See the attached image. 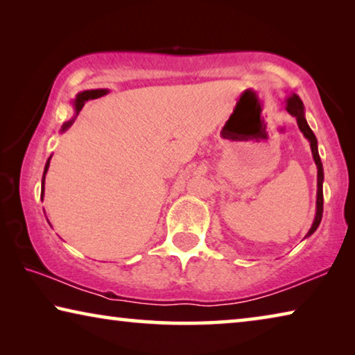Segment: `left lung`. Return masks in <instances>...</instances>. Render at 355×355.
Here are the masks:
<instances>
[{"label": "left lung", "instance_id": "left-lung-1", "mask_svg": "<svg viewBox=\"0 0 355 355\" xmlns=\"http://www.w3.org/2000/svg\"><path fill=\"white\" fill-rule=\"evenodd\" d=\"M285 110L291 114L293 117H296L297 120V125L300 131H302L304 136L307 137L310 141V147H311V153H313V159L316 163L318 167V197H316V216H315V220H313V225L307 233V236H310L311 233H313L318 225H320L321 218H322V180H324V172H322V163H321V158H320V153H318V142H316V137L313 135V131L310 130L307 120H305L304 116V105L300 98L297 97L296 94H293L290 98L285 100Z\"/></svg>", "mask_w": 355, "mask_h": 355}]
</instances>
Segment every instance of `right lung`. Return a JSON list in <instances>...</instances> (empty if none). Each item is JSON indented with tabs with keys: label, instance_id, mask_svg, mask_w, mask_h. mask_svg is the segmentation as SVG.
Masks as SVG:
<instances>
[{
	"label": "right lung",
	"instance_id": "add662e5",
	"mask_svg": "<svg viewBox=\"0 0 355 355\" xmlns=\"http://www.w3.org/2000/svg\"><path fill=\"white\" fill-rule=\"evenodd\" d=\"M105 94H107L106 89H95V91H84V92H81V94H78V97H76V100H75V110H76V114L81 111V107L84 106V101L98 98V97H101V95H105ZM71 123H73V120H69V122H65V123L62 125V131L67 130ZM50 159H51V158H48L46 164H45L44 178H42V184H44L45 173H46V171H48V167H50ZM42 196H44V186H42Z\"/></svg>",
	"mask_w": 355,
	"mask_h": 355
}]
</instances>
